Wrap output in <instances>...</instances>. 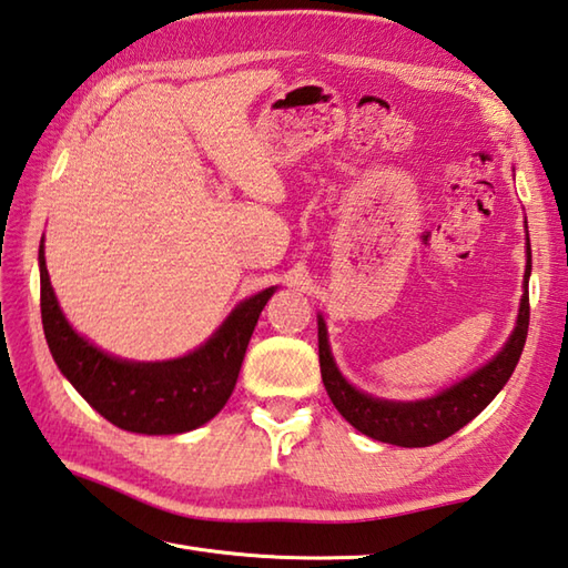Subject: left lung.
I'll use <instances>...</instances> for the list:
<instances>
[{
  "label": "left lung",
  "instance_id": "left-lung-1",
  "mask_svg": "<svg viewBox=\"0 0 568 568\" xmlns=\"http://www.w3.org/2000/svg\"><path fill=\"white\" fill-rule=\"evenodd\" d=\"M527 233V217H525ZM527 264H525V282H523V298H519V311L510 338L500 348L493 361L480 365L476 373L466 375L454 385L436 392L432 397L397 402L373 397L367 392L357 389L343 377L333 361L328 328L326 321L318 314V363L321 377L335 409L343 414V419L353 424L357 432L375 438L382 444L404 446V448H422L444 442L450 434L463 429L468 422L488 407L497 397L510 375L515 373L519 355H523L527 328H529V274H531V247L527 233Z\"/></svg>",
  "mask_w": 568,
  "mask_h": 568
}]
</instances>
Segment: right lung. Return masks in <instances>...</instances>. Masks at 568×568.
<instances>
[{"mask_svg":"<svg viewBox=\"0 0 568 568\" xmlns=\"http://www.w3.org/2000/svg\"><path fill=\"white\" fill-rule=\"evenodd\" d=\"M39 270L43 333L58 369L110 424L146 436L193 432L225 407L235 389L252 331L276 292V286H270L242 298L195 351L173 361L142 363L100 351L68 323L45 270L43 240L39 245Z\"/></svg>","mask_w":568,"mask_h":568,"instance_id":"obj_1","label":"right lung"}]
</instances>
